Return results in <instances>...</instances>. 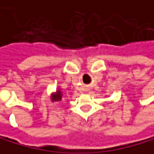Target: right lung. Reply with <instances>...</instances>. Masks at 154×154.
<instances>
[{
	"mask_svg": "<svg viewBox=\"0 0 154 154\" xmlns=\"http://www.w3.org/2000/svg\"><path fill=\"white\" fill-rule=\"evenodd\" d=\"M61 99V92L58 91L56 94H52V101H59Z\"/></svg>",
	"mask_w": 154,
	"mask_h": 154,
	"instance_id": "add662e5",
	"label": "right lung"
}]
</instances>
